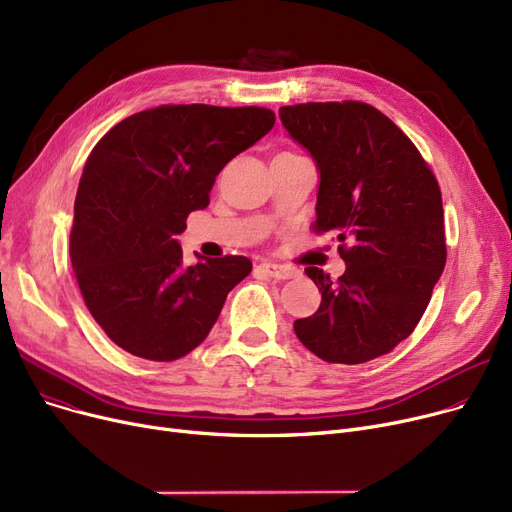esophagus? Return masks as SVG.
<instances>
[{
	"mask_svg": "<svg viewBox=\"0 0 512 512\" xmlns=\"http://www.w3.org/2000/svg\"><path fill=\"white\" fill-rule=\"evenodd\" d=\"M257 270L265 272L272 278H278V280H290V278H297L301 274L299 270H294V267H290V265H280V263H270V261L259 263Z\"/></svg>",
	"mask_w": 512,
	"mask_h": 512,
	"instance_id": "obj_1",
	"label": "esophagus"
}]
</instances>
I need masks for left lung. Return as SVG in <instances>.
Returning <instances> with one entry per match:
<instances>
[{
    "instance_id": "1",
    "label": "left lung",
    "mask_w": 512,
    "mask_h": 512,
    "mask_svg": "<svg viewBox=\"0 0 512 512\" xmlns=\"http://www.w3.org/2000/svg\"><path fill=\"white\" fill-rule=\"evenodd\" d=\"M280 120L319 172L313 228L336 234L346 261L338 280L305 267L321 305L294 332L328 363L382 357L411 336L444 270L438 180L407 134L367 103L284 105Z\"/></svg>"
}]
</instances>
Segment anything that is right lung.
Segmentation results:
<instances>
[{"mask_svg": "<svg viewBox=\"0 0 512 512\" xmlns=\"http://www.w3.org/2000/svg\"><path fill=\"white\" fill-rule=\"evenodd\" d=\"M265 107L159 105L116 124L80 176L70 261L85 305L126 353L176 361L213 328L247 257L182 263L176 234L215 176L272 130Z\"/></svg>", "mask_w": 512, "mask_h": 512, "instance_id": "1", "label": "right lung"}]
</instances>
